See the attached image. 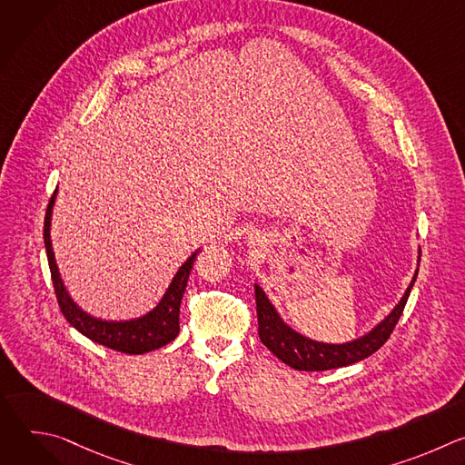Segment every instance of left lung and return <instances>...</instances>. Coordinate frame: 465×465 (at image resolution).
<instances>
[{
	"label": "left lung",
	"mask_w": 465,
	"mask_h": 465,
	"mask_svg": "<svg viewBox=\"0 0 465 465\" xmlns=\"http://www.w3.org/2000/svg\"><path fill=\"white\" fill-rule=\"evenodd\" d=\"M418 278V271L405 291L401 302L393 307V311L375 325L368 335L346 344H323L311 341L296 331H292L276 312L274 305L269 302L267 294L259 285H255V305H257V323L259 339L280 361L300 371H323L350 366L370 355H373L391 335L395 323L400 322L407 300L411 296L412 285Z\"/></svg>",
	"instance_id": "1"
}]
</instances>
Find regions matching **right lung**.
Returning a JSON list of instances; mask_svg holds the SVG:
<instances>
[{"instance_id": "right-lung-1", "label": "right lung", "mask_w": 465, "mask_h": 465, "mask_svg": "<svg viewBox=\"0 0 465 465\" xmlns=\"http://www.w3.org/2000/svg\"><path fill=\"white\" fill-rule=\"evenodd\" d=\"M54 194L53 193L51 201L45 210V221H44V244L47 252V261H49V271H51V280L56 294L58 307L62 314L65 316L79 333L88 337L90 341L106 346L110 350L128 353V355H142L153 350H158L169 342H173L178 337L180 331V303L183 291L187 287V280L191 274V269L194 264V259L198 255L196 250L183 264L176 276L173 278L167 292L163 294L162 302L145 316L134 318V320H126V322H108V320H99L90 314H86L83 309L77 307V303L70 298V294L65 292V287L60 280L56 262H54V253L51 248V212L54 204Z\"/></svg>"}]
</instances>
